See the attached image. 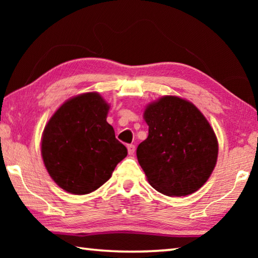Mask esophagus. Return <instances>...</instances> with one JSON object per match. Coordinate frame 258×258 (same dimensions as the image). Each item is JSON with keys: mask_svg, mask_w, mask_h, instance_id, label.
<instances>
[{"mask_svg": "<svg viewBox=\"0 0 258 258\" xmlns=\"http://www.w3.org/2000/svg\"><path fill=\"white\" fill-rule=\"evenodd\" d=\"M127 150H128V155H134V152H135V146L134 145H128L127 146Z\"/></svg>", "mask_w": 258, "mask_h": 258, "instance_id": "34e87169", "label": "esophagus"}]
</instances>
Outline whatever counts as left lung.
Segmentation results:
<instances>
[{
  "label": "left lung",
  "mask_w": 258,
  "mask_h": 258,
  "mask_svg": "<svg viewBox=\"0 0 258 258\" xmlns=\"http://www.w3.org/2000/svg\"><path fill=\"white\" fill-rule=\"evenodd\" d=\"M143 117L149 134L137 156L150 185L171 197L199 190L211 176L218 154L208 120L194 103L174 95L148 104Z\"/></svg>",
  "instance_id": "8db88e82"
}]
</instances>
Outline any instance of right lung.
I'll return each mask as SVG.
<instances>
[{"mask_svg": "<svg viewBox=\"0 0 258 258\" xmlns=\"http://www.w3.org/2000/svg\"><path fill=\"white\" fill-rule=\"evenodd\" d=\"M109 104L97 92L67 100L44 128L41 154L56 184L73 195H86L111 177L127 149L107 123Z\"/></svg>", "mask_w": 258, "mask_h": 258, "instance_id": "add662e5", "label": "right lung"}]
</instances>
